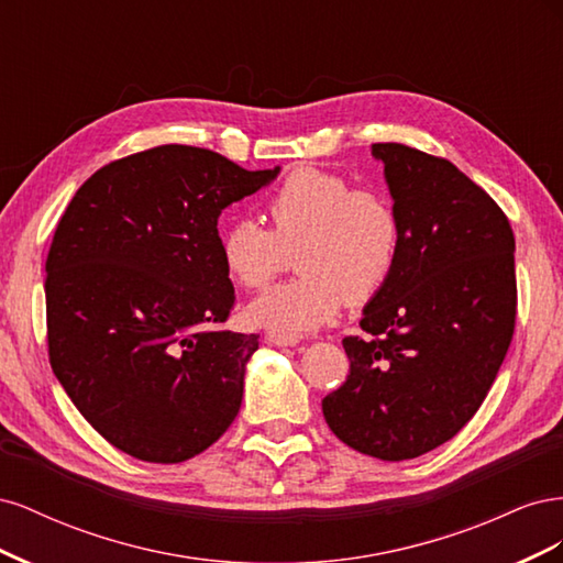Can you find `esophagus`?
<instances>
[{"mask_svg":"<svg viewBox=\"0 0 563 563\" xmlns=\"http://www.w3.org/2000/svg\"><path fill=\"white\" fill-rule=\"evenodd\" d=\"M298 340H300V338H298L296 333H277V331H269V333H267V343H272V345H279V347L296 345Z\"/></svg>","mask_w":563,"mask_h":563,"instance_id":"1","label":"esophagus"}]
</instances>
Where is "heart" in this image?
<instances>
[{"label":"heart","mask_w":563,"mask_h":563,"mask_svg":"<svg viewBox=\"0 0 563 563\" xmlns=\"http://www.w3.org/2000/svg\"><path fill=\"white\" fill-rule=\"evenodd\" d=\"M269 228L236 218L220 232L228 275L249 291L267 288L296 255L300 275L249 308V319L277 333L331 321L347 305L376 298L401 255L404 225L395 199L345 176L300 168L267 201Z\"/></svg>","instance_id":"heart-1"}]
</instances>
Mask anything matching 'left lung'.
Instances as JSON below:
<instances>
[{"mask_svg":"<svg viewBox=\"0 0 563 563\" xmlns=\"http://www.w3.org/2000/svg\"><path fill=\"white\" fill-rule=\"evenodd\" d=\"M404 244L395 275L345 335V383L323 397L333 434L354 451L418 457L479 411L515 335V232L486 190L444 157L373 143Z\"/></svg>","mask_w":563,"mask_h":563,"instance_id":"1","label":"left lung"}]
</instances>
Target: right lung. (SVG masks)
<instances>
[{"label": "right lung", "mask_w": 563, "mask_h": 563, "mask_svg": "<svg viewBox=\"0 0 563 563\" xmlns=\"http://www.w3.org/2000/svg\"><path fill=\"white\" fill-rule=\"evenodd\" d=\"M277 174L159 145L98 168L67 203L46 255L48 362L114 449L183 463L240 413L258 335L223 329L218 216Z\"/></svg>", "instance_id": "add662e5"}]
</instances>
